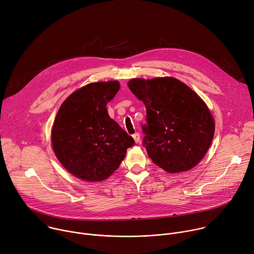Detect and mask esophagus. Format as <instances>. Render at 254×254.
I'll list each match as a JSON object with an SVG mask.
<instances>
[{
  "label": "esophagus",
  "instance_id": "34e87169",
  "mask_svg": "<svg viewBox=\"0 0 254 254\" xmlns=\"http://www.w3.org/2000/svg\"><path fill=\"white\" fill-rule=\"evenodd\" d=\"M132 137H133V139H134V141H135L136 143H137V142L139 141V139H140V135H139L138 132L133 133V134H132Z\"/></svg>",
  "mask_w": 254,
  "mask_h": 254
}]
</instances>
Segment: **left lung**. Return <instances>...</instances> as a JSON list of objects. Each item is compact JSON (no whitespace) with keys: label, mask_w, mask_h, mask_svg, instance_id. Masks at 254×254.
Segmentation results:
<instances>
[{"label":"left lung","mask_w":254,"mask_h":254,"mask_svg":"<svg viewBox=\"0 0 254 254\" xmlns=\"http://www.w3.org/2000/svg\"><path fill=\"white\" fill-rule=\"evenodd\" d=\"M127 86L146 108L142 144L152 162L171 174L191 170L205 155L214 134L205 103L171 76L132 78Z\"/></svg>","instance_id":"obj_1"}]
</instances>
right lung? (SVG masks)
<instances>
[{
	"mask_svg": "<svg viewBox=\"0 0 254 254\" xmlns=\"http://www.w3.org/2000/svg\"><path fill=\"white\" fill-rule=\"evenodd\" d=\"M118 80L87 84L61 106L52 129L53 149L72 176L86 182L107 180L120 166L134 140L110 118L107 104Z\"/></svg>",
	"mask_w": 254,
	"mask_h": 254,
	"instance_id": "right-lung-1",
	"label": "right lung"
}]
</instances>
